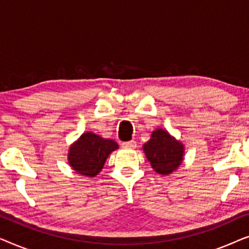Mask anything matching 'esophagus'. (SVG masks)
Masks as SVG:
<instances>
[{
  "label": "esophagus",
  "instance_id": "34e87169",
  "mask_svg": "<svg viewBox=\"0 0 249 249\" xmlns=\"http://www.w3.org/2000/svg\"><path fill=\"white\" fill-rule=\"evenodd\" d=\"M122 147H124V148H128V149L135 148V147H136V142H135V141H129V142H122Z\"/></svg>",
  "mask_w": 249,
  "mask_h": 249
}]
</instances>
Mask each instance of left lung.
Returning a JSON list of instances; mask_svg holds the SVG:
<instances>
[{
	"instance_id": "left-lung-1",
	"label": "left lung",
	"mask_w": 249,
	"mask_h": 249,
	"mask_svg": "<svg viewBox=\"0 0 249 249\" xmlns=\"http://www.w3.org/2000/svg\"><path fill=\"white\" fill-rule=\"evenodd\" d=\"M152 168L160 175H171L182 163L185 147L164 129H156L142 146Z\"/></svg>"
}]
</instances>
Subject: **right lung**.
I'll list each match as a JSON object with an SVG mask.
<instances>
[{"label": "right lung", "instance_id": "right-lung-1", "mask_svg": "<svg viewBox=\"0 0 249 249\" xmlns=\"http://www.w3.org/2000/svg\"><path fill=\"white\" fill-rule=\"evenodd\" d=\"M118 148L113 139H104L93 132H85L70 146L68 162L79 175L95 177L103 169L107 156Z\"/></svg>", "mask_w": 249, "mask_h": 249}]
</instances>
